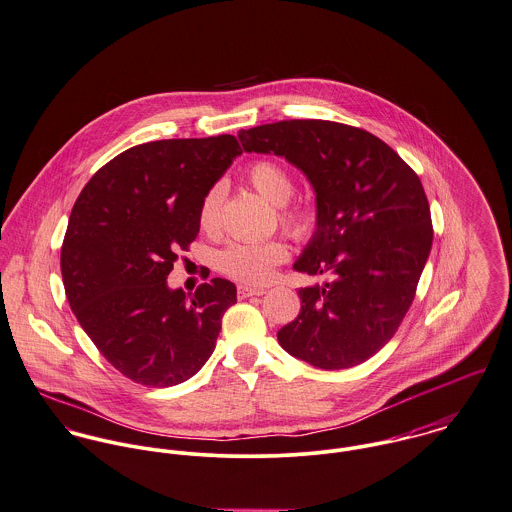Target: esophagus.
<instances>
[{"label":"esophagus","mask_w":512,"mask_h":512,"mask_svg":"<svg viewBox=\"0 0 512 512\" xmlns=\"http://www.w3.org/2000/svg\"><path fill=\"white\" fill-rule=\"evenodd\" d=\"M265 292H267L265 288H257V286H245V284L237 286V294H239V298H249V296H263Z\"/></svg>","instance_id":"34e87169"}]
</instances>
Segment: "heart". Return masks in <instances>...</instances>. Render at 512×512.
<instances>
[{"instance_id": "heart-1", "label": "heart", "mask_w": 512, "mask_h": 512, "mask_svg": "<svg viewBox=\"0 0 512 512\" xmlns=\"http://www.w3.org/2000/svg\"><path fill=\"white\" fill-rule=\"evenodd\" d=\"M247 182L271 204L279 206L277 216L284 231L294 239L308 237L316 226V210L308 202H292L294 184L283 165L271 159L253 161L245 169ZM224 190L214 184L206 190L198 206V224L204 231H214L220 222ZM288 257V249L281 239H267L259 243H231L220 257V269L239 283H265L273 269Z\"/></svg>"}]
</instances>
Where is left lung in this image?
<instances>
[{
	"label": "left lung",
	"mask_w": 512,
	"mask_h": 512,
	"mask_svg": "<svg viewBox=\"0 0 512 512\" xmlns=\"http://www.w3.org/2000/svg\"><path fill=\"white\" fill-rule=\"evenodd\" d=\"M245 151L275 153L316 190L318 228L294 263L330 281L300 288V314L277 334L320 369H347L397 334L432 249L418 174L373 133L326 119H288L239 131Z\"/></svg>",
	"instance_id": "obj_1"
}]
</instances>
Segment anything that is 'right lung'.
Masks as SVG:
<instances>
[{"instance_id":"add662e5","label":"right lung","mask_w":512,"mask_h":512,"mask_svg":"<svg viewBox=\"0 0 512 512\" xmlns=\"http://www.w3.org/2000/svg\"><path fill=\"white\" fill-rule=\"evenodd\" d=\"M241 155L233 135L135 145L96 172L74 202L60 249L68 304L100 353L145 387H172L212 355L235 284L192 298L167 286L196 239L202 196Z\"/></svg>"}]
</instances>
